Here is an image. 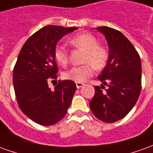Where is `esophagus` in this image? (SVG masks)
I'll return each instance as SVG.
<instances>
[{
	"label": "esophagus",
	"mask_w": 153,
	"mask_h": 153,
	"mask_svg": "<svg viewBox=\"0 0 153 153\" xmlns=\"http://www.w3.org/2000/svg\"><path fill=\"white\" fill-rule=\"evenodd\" d=\"M83 85H84L83 83H80V82H76V88H77V89L81 88V87H82Z\"/></svg>",
	"instance_id": "obj_1"
}]
</instances>
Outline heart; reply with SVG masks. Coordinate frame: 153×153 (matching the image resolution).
I'll use <instances>...</instances> for the list:
<instances>
[{"label":"heart","mask_w":153,"mask_h":153,"mask_svg":"<svg viewBox=\"0 0 153 153\" xmlns=\"http://www.w3.org/2000/svg\"><path fill=\"white\" fill-rule=\"evenodd\" d=\"M74 47L85 51L83 62H88L80 67H72L62 73L63 78L75 82H84L93 74L94 68L101 69L108 61L109 53L105 48L98 44V40L91 33L76 34L69 40ZM55 61L61 66H66L68 62V53L66 48L57 44L54 48Z\"/></svg>","instance_id":"heart-1"}]
</instances>
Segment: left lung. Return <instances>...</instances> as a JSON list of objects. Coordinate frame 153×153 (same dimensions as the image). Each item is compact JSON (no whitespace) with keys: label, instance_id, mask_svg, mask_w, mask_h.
<instances>
[{"label":"left lung","instance_id":"1","mask_svg":"<svg viewBox=\"0 0 153 153\" xmlns=\"http://www.w3.org/2000/svg\"><path fill=\"white\" fill-rule=\"evenodd\" d=\"M109 47L107 64L98 76L102 85L95 86L90 101L94 115L105 123L123 119L135 105L141 92L142 65L139 55L123 33L109 27H98ZM108 88L105 92L102 89Z\"/></svg>","mask_w":153,"mask_h":153}]
</instances>
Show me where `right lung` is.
Returning a JSON list of instances; mask_svg holds the SVG:
<instances>
[{
	"label": "right lung",
	"instance_id": "obj_1",
	"mask_svg": "<svg viewBox=\"0 0 153 153\" xmlns=\"http://www.w3.org/2000/svg\"><path fill=\"white\" fill-rule=\"evenodd\" d=\"M78 30L48 25L40 29L23 45L13 71V85L22 112L33 122L49 126L63 118L76 86L74 82H58L53 91L48 82L56 79L53 51L62 37Z\"/></svg>",
	"mask_w": 153,
	"mask_h": 153
}]
</instances>
